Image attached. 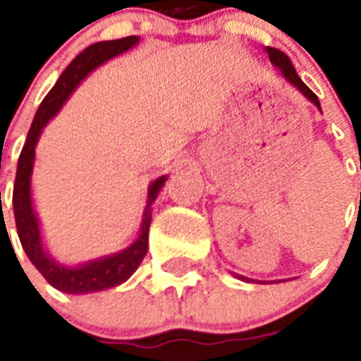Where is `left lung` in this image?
I'll list each match as a JSON object with an SVG mask.
<instances>
[{
    "mask_svg": "<svg viewBox=\"0 0 361 361\" xmlns=\"http://www.w3.org/2000/svg\"><path fill=\"white\" fill-rule=\"evenodd\" d=\"M266 52H268L269 61H271V65H274V67H277V69L281 71V75H283V78H285V80L288 82L290 86L296 87L298 92L302 93L303 97L307 99L309 103H313L314 106H317V109L320 110L319 97H317V95H314V93L311 92V90H309L307 86H305V84H303L302 78L298 76L296 69H294V65H292V61H290V59H288V56H286L285 52H281V50H277V48H271V47L266 48ZM232 275H236V274H232ZM236 277H238V279H241V281H252V279H247V277H243V275H236ZM257 283H258V281H257Z\"/></svg>",
    "mask_w": 361,
    "mask_h": 361,
    "instance_id": "8db88e82",
    "label": "left lung"
}]
</instances>
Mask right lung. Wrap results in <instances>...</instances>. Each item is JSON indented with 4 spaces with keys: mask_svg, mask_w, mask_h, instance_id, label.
Masks as SVG:
<instances>
[{
    "mask_svg": "<svg viewBox=\"0 0 361 361\" xmlns=\"http://www.w3.org/2000/svg\"><path fill=\"white\" fill-rule=\"evenodd\" d=\"M140 42V37L130 35L116 41H101L87 47L80 52L69 67L61 73L56 86L50 90L44 101L37 110L31 129L27 133L25 144L22 147L18 159V169H16V180H14L13 191V209L14 221H16V231H18L20 243L24 247L25 255L42 274V277L61 292L67 294H87V292H99L118 286L129 279L135 274L136 268L140 266L142 258L146 257L147 251V234L152 225V204L155 202L159 191L163 189L166 176H161L153 180L147 187V204L142 215V225L138 231L136 240L123 251H118L109 257L87 260L84 264L67 266L58 262L56 258L48 255L42 241L41 225L37 217L35 206H33V195H31V174H33V164H35V147L41 138L42 129L47 127L48 121L58 114L65 101L71 97V93L80 86V82L86 78L92 71L109 61V59L127 52Z\"/></svg>",
    "mask_w": 361,
    "mask_h": 361,
    "instance_id": "1",
    "label": "right lung"
}]
</instances>
